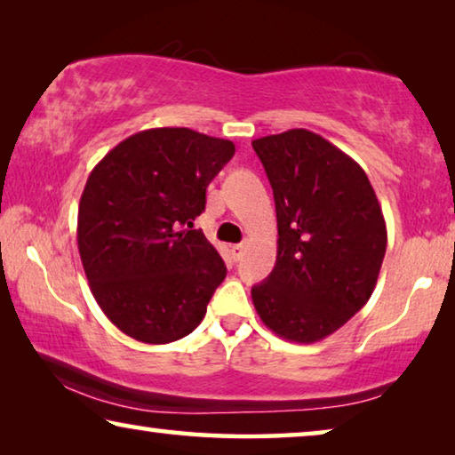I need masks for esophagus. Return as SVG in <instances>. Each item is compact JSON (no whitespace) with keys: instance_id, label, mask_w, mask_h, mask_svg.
<instances>
[{"instance_id":"1","label":"esophagus","mask_w":455,"mask_h":455,"mask_svg":"<svg viewBox=\"0 0 455 455\" xmlns=\"http://www.w3.org/2000/svg\"><path fill=\"white\" fill-rule=\"evenodd\" d=\"M243 252H244V244H233V246H230V255H233L235 260L241 259Z\"/></svg>"}]
</instances>
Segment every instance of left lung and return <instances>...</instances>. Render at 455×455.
I'll return each mask as SVG.
<instances>
[{"label":"left lung","mask_w":455,"mask_h":455,"mask_svg":"<svg viewBox=\"0 0 455 455\" xmlns=\"http://www.w3.org/2000/svg\"><path fill=\"white\" fill-rule=\"evenodd\" d=\"M252 148L279 228L275 268L252 303L275 335L317 343L371 297L387 249L381 204L363 168L311 130L257 138Z\"/></svg>","instance_id":"left-lung-1"}]
</instances>
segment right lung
Returning a JSON list of instances; mask_svg holds the SVG:
<instances>
[{
  "label": "right lung",
  "instance_id": "obj_1",
  "mask_svg": "<svg viewBox=\"0 0 455 455\" xmlns=\"http://www.w3.org/2000/svg\"><path fill=\"white\" fill-rule=\"evenodd\" d=\"M235 144L190 128H150L90 172L78 251L104 315L136 341L164 345L198 327L227 267L192 220Z\"/></svg>",
  "mask_w": 455,
  "mask_h": 455
}]
</instances>
